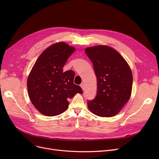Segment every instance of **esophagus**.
Listing matches in <instances>:
<instances>
[{
	"instance_id": "1",
	"label": "esophagus",
	"mask_w": 159,
	"mask_h": 159,
	"mask_svg": "<svg viewBox=\"0 0 159 159\" xmlns=\"http://www.w3.org/2000/svg\"><path fill=\"white\" fill-rule=\"evenodd\" d=\"M80 87L82 88V90H84V88H85V86H84V84H83V83H82V84H80Z\"/></svg>"
}]
</instances>
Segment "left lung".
<instances>
[{"mask_svg":"<svg viewBox=\"0 0 159 159\" xmlns=\"http://www.w3.org/2000/svg\"><path fill=\"white\" fill-rule=\"evenodd\" d=\"M85 52L97 79V93L93 100L88 101L89 110L102 117L115 116L131 96L133 75L129 66L118 52L109 46L89 47Z\"/></svg>","mask_w":159,"mask_h":159,"instance_id":"obj_1","label":"left lung"}]
</instances>
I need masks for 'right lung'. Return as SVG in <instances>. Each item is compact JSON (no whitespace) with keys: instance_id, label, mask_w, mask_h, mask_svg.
Listing matches in <instances>:
<instances>
[{"instance_id":"add662e5","label":"right lung","mask_w":159,"mask_h":159,"mask_svg":"<svg viewBox=\"0 0 159 159\" xmlns=\"http://www.w3.org/2000/svg\"><path fill=\"white\" fill-rule=\"evenodd\" d=\"M75 48L65 43L46 48L37 58L29 75L27 86L30 98L36 109L46 116L60 115L68 107V98L82 93L73 83L75 73L63 71V67Z\"/></svg>"}]
</instances>
